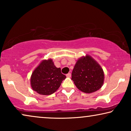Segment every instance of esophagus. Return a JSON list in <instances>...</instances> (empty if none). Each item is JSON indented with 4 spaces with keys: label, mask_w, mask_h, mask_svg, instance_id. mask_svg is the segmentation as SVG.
Wrapping results in <instances>:
<instances>
[{
    "label": "esophagus",
    "mask_w": 131,
    "mask_h": 131,
    "mask_svg": "<svg viewBox=\"0 0 131 131\" xmlns=\"http://www.w3.org/2000/svg\"><path fill=\"white\" fill-rule=\"evenodd\" d=\"M71 73H68V74H66V76H67V78H71Z\"/></svg>",
    "instance_id": "esophagus-1"
}]
</instances>
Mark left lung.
Here are the masks:
<instances>
[{"mask_svg":"<svg viewBox=\"0 0 131 131\" xmlns=\"http://www.w3.org/2000/svg\"><path fill=\"white\" fill-rule=\"evenodd\" d=\"M71 80L78 89L85 93H92L103 85L104 74L101 66L89 55L77 60L71 73Z\"/></svg>","mask_w":131,"mask_h":131,"instance_id":"left-lung-1","label":"left lung"}]
</instances>
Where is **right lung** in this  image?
Masks as SVG:
<instances>
[{"label":"right lung","instance_id":"add662e5","mask_svg":"<svg viewBox=\"0 0 131 131\" xmlns=\"http://www.w3.org/2000/svg\"><path fill=\"white\" fill-rule=\"evenodd\" d=\"M66 78L60 68H57L50 58L42 60L33 71L30 85L32 89L39 94L49 95L57 91Z\"/></svg>","mask_w":131,"mask_h":131}]
</instances>
